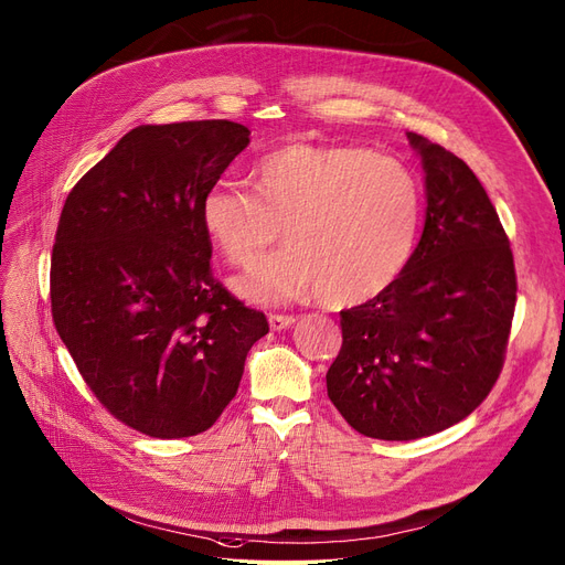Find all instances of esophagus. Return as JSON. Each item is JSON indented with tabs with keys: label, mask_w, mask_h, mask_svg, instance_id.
Segmentation results:
<instances>
[{
	"label": "esophagus",
	"mask_w": 565,
	"mask_h": 565,
	"mask_svg": "<svg viewBox=\"0 0 565 565\" xmlns=\"http://www.w3.org/2000/svg\"><path fill=\"white\" fill-rule=\"evenodd\" d=\"M296 321H298L296 316H284V313H273V316L267 318L269 328H273L275 332H279V330H286V328H290V326H296Z\"/></svg>",
	"instance_id": "esophagus-1"
}]
</instances>
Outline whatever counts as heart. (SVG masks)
<instances>
[{
  "mask_svg": "<svg viewBox=\"0 0 565 565\" xmlns=\"http://www.w3.org/2000/svg\"><path fill=\"white\" fill-rule=\"evenodd\" d=\"M252 193L214 182L199 216L214 249L252 267L277 228L290 247L239 277L244 300L284 305L323 292L334 305H362L395 284L418 244L423 195L395 157L353 145L286 142L249 173Z\"/></svg>",
  "mask_w": 565,
  "mask_h": 565,
  "instance_id": "1",
  "label": "heart"
}]
</instances>
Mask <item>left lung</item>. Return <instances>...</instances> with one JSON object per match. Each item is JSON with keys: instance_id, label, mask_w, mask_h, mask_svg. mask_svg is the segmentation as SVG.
<instances>
[{"instance_id": "left-lung-1", "label": "left lung", "mask_w": 565, "mask_h": 565, "mask_svg": "<svg viewBox=\"0 0 565 565\" xmlns=\"http://www.w3.org/2000/svg\"><path fill=\"white\" fill-rule=\"evenodd\" d=\"M425 170V226L402 277L341 311L328 397L355 431L413 440L473 413L497 383L518 300L508 235L473 170L408 134Z\"/></svg>"}]
</instances>
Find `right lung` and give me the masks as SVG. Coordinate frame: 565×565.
<instances>
[{
  "instance_id": "obj_1",
  "label": "right lung",
  "mask_w": 565,
  "mask_h": 565,
  "mask_svg": "<svg viewBox=\"0 0 565 565\" xmlns=\"http://www.w3.org/2000/svg\"><path fill=\"white\" fill-rule=\"evenodd\" d=\"M228 119L140 125L81 178L51 260L55 328L117 420L154 438L210 429L267 334L212 275L203 193L249 145Z\"/></svg>"
}]
</instances>
